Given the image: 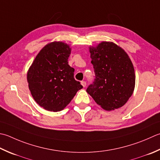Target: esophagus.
<instances>
[{
	"label": "esophagus",
	"instance_id": "obj_1",
	"mask_svg": "<svg viewBox=\"0 0 160 160\" xmlns=\"http://www.w3.org/2000/svg\"><path fill=\"white\" fill-rule=\"evenodd\" d=\"M81 84H82L83 87H85L87 85V83L85 81H82V82H81Z\"/></svg>",
	"mask_w": 160,
	"mask_h": 160
}]
</instances>
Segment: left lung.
I'll return each instance as SVG.
<instances>
[{
    "mask_svg": "<svg viewBox=\"0 0 160 160\" xmlns=\"http://www.w3.org/2000/svg\"><path fill=\"white\" fill-rule=\"evenodd\" d=\"M95 79L87 92L107 111L123 106L133 93L135 74L126 52L110 42L89 47Z\"/></svg>",
    "mask_w": 160,
    "mask_h": 160,
    "instance_id": "obj_1",
    "label": "left lung"
}]
</instances>
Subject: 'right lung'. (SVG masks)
Here are the masks:
<instances>
[{"label":"right lung","instance_id":"obj_1","mask_svg":"<svg viewBox=\"0 0 160 160\" xmlns=\"http://www.w3.org/2000/svg\"><path fill=\"white\" fill-rule=\"evenodd\" d=\"M71 51L70 46L64 42L48 43L28 69L31 94L37 104L48 111L62 110L82 88L74 79V68L68 64Z\"/></svg>","mask_w":160,"mask_h":160}]
</instances>
